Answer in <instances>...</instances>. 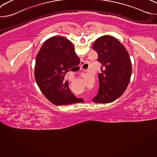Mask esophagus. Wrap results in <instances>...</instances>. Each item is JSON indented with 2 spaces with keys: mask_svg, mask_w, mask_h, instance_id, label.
Segmentation results:
<instances>
[{
  "mask_svg": "<svg viewBox=\"0 0 157 157\" xmlns=\"http://www.w3.org/2000/svg\"><path fill=\"white\" fill-rule=\"evenodd\" d=\"M84 64V61H82L81 62V68H82V66H83Z\"/></svg>",
  "mask_w": 157,
  "mask_h": 157,
  "instance_id": "obj_1",
  "label": "esophagus"
}]
</instances>
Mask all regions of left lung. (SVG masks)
<instances>
[{
    "instance_id": "8db88e82",
    "label": "left lung",
    "mask_w": 157,
    "mask_h": 157,
    "mask_svg": "<svg viewBox=\"0 0 157 157\" xmlns=\"http://www.w3.org/2000/svg\"><path fill=\"white\" fill-rule=\"evenodd\" d=\"M93 49L102 64L98 74L99 89L93 99L96 103L106 104L120 98L127 89L132 75V64L128 52L116 38L109 35L98 38Z\"/></svg>"
}]
</instances>
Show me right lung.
Listing matches in <instances>:
<instances>
[{
  "mask_svg": "<svg viewBox=\"0 0 157 157\" xmlns=\"http://www.w3.org/2000/svg\"><path fill=\"white\" fill-rule=\"evenodd\" d=\"M72 43L63 36L47 40L39 50L35 60V78L40 91L56 105L81 102L70 91L65 74L79 65Z\"/></svg>",
  "mask_w": 157,
  "mask_h": 157,
  "instance_id": "obj_1",
  "label": "right lung"
}]
</instances>
